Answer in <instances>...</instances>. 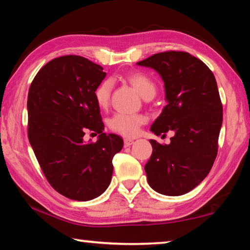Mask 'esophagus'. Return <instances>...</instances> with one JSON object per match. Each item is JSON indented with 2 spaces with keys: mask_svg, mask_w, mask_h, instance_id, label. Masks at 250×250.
I'll use <instances>...</instances> for the list:
<instances>
[{
  "mask_svg": "<svg viewBox=\"0 0 250 250\" xmlns=\"http://www.w3.org/2000/svg\"><path fill=\"white\" fill-rule=\"evenodd\" d=\"M133 142H134V141L132 140V139H125V146H132Z\"/></svg>",
  "mask_w": 250,
  "mask_h": 250,
  "instance_id": "34e87169",
  "label": "esophagus"
}]
</instances>
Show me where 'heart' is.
I'll return each mask as SVG.
<instances>
[{"mask_svg":"<svg viewBox=\"0 0 250 250\" xmlns=\"http://www.w3.org/2000/svg\"><path fill=\"white\" fill-rule=\"evenodd\" d=\"M125 78L143 98L155 95V83L146 74L140 73V71H133V73L125 75ZM110 95H111V83L109 80H104V82L99 83L94 94L96 103L100 109H105L108 107L110 103ZM146 122V118L143 115L116 113L109 120V126L115 132L130 138L137 135L140 126Z\"/></svg>","mask_w":250,"mask_h":250,"instance_id":"1","label":"heart"}]
</instances>
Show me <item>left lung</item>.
<instances>
[{"label":"left lung","mask_w":250,"mask_h":250,"mask_svg":"<svg viewBox=\"0 0 250 250\" xmlns=\"http://www.w3.org/2000/svg\"><path fill=\"white\" fill-rule=\"evenodd\" d=\"M137 65L154 69L164 83L167 105L150 130L155 135L174 132L170 145L150 140L147 183L163 195H183L205 179L216 159L223 124L216 79L204 62L184 52L154 54Z\"/></svg>","instance_id":"obj_1"}]
</instances>
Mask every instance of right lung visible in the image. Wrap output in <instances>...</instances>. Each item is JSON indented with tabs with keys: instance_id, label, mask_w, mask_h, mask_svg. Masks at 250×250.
<instances>
[{
	"instance_id": "add662e5",
	"label": "right lung",
	"mask_w": 250,
	"mask_h": 250,
	"mask_svg": "<svg viewBox=\"0 0 250 250\" xmlns=\"http://www.w3.org/2000/svg\"><path fill=\"white\" fill-rule=\"evenodd\" d=\"M105 75L87 58L68 55L47 62L28 90L29 143L49 184L70 200L101 195L111 182L113 155L124 146L119 135L104 133L95 100ZM86 128L100 133L96 143L83 141Z\"/></svg>"
}]
</instances>
